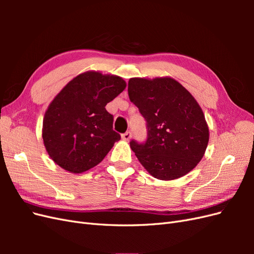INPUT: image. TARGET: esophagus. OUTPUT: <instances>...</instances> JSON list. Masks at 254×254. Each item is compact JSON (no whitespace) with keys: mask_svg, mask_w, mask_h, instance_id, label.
Here are the masks:
<instances>
[{"mask_svg":"<svg viewBox=\"0 0 254 254\" xmlns=\"http://www.w3.org/2000/svg\"><path fill=\"white\" fill-rule=\"evenodd\" d=\"M122 139L124 140V141H129L130 139H131V132L127 131V132H125V133H123V134H122Z\"/></svg>","mask_w":254,"mask_h":254,"instance_id":"esophagus-1","label":"esophagus"}]
</instances>
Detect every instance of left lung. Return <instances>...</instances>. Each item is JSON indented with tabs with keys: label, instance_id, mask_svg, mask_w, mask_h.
I'll return each mask as SVG.
<instances>
[{
	"label": "left lung",
	"instance_id": "8db88e82",
	"mask_svg": "<svg viewBox=\"0 0 254 254\" xmlns=\"http://www.w3.org/2000/svg\"><path fill=\"white\" fill-rule=\"evenodd\" d=\"M128 95L147 122L145 144L130 142L140 163L159 180L186 176L204 156L209 127L194 96L176 79L130 78Z\"/></svg>",
	"mask_w": 254,
	"mask_h": 254
}]
</instances>
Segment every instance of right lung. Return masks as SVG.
Here are the masks:
<instances>
[{
    "instance_id": "1",
    "label": "right lung",
    "mask_w": 254,
    "mask_h": 254,
    "mask_svg": "<svg viewBox=\"0 0 254 254\" xmlns=\"http://www.w3.org/2000/svg\"><path fill=\"white\" fill-rule=\"evenodd\" d=\"M126 88L120 76L87 71L68 81L45 111L42 139L50 158L80 174L101 163L121 135L106 105Z\"/></svg>"
}]
</instances>
